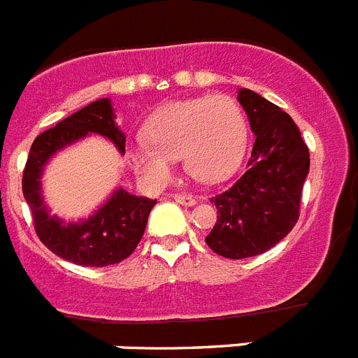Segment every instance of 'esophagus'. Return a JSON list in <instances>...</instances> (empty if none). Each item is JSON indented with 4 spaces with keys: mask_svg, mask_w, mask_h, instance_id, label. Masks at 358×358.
Segmentation results:
<instances>
[{
    "mask_svg": "<svg viewBox=\"0 0 358 358\" xmlns=\"http://www.w3.org/2000/svg\"><path fill=\"white\" fill-rule=\"evenodd\" d=\"M176 202H179V204H185V206H192V204H195V197L194 195L189 194H176Z\"/></svg>",
    "mask_w": 358,
    "mask_h": 358,
    "instance_id": "34e87169",
    "label": "esophagus"
}]
</instances>
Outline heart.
Returning <instances> with one entry per match:
<instances>
[{"instance_id": "obj_1", "label": "heart", "mask_w": 358, "mask_h": 358, "mask_svg": "<svg viewBox=\"0 0 358 358\" xmlns=\"http://www.w3.org/2000/svg\"><path fill=\"white\" fill-rule=\"evenodd\" d=\"M148 141L131 148V163L154 185L170 181L176 161L201 182L220 181L238 164L248 141L242 107L227 94L192 98L161 109L145 127Z\"/></svg>"}]
</instances>
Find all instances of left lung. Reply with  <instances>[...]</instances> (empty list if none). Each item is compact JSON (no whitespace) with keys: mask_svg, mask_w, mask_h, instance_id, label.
Listing matches in <instances>:
<instances>
[{"mask_svg":"<svg viewBox=\"0 0 358 358\" xmlns=\"http://www.w3.org/2000/svg\"><path fill=\"white\" fill-rule=\"evenodd\" d=\"M256 134L245 172L211 197L217 222L206 243L231 260L262 255L289 235L299 218L310 152L285 110L251 90L238 93Z\"/></svg>","mask_w":358,"mask_h":358,"instance_id":"left-lung-1","label":"left lung"}]
</instances>
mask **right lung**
<instances>
[{
	"mask_svg": "<svg viewBox=\"0 0 358 358\" xmlns=\"http://www.w3.org/2000/svg\"><path fill=\"white\" fill-rule=\"evenodd\" d=\"M87 132L106 136L120 152H125V134L115 123L110 102L107 98L96 100L37 136L23 170V195L30 206L37 236L50 251L71 264L106 267L120 264L134 252L156 201L136 197L120 188L84 222L64 224L52 217L41 197L39 179L44 163L53 152L77 141Z\"/></svg>",
	"mask_w": 358,
	"mask_h": 358,
	"instance_id": "right-lung-1",
	"label": "right lung"
}]
</instances>
